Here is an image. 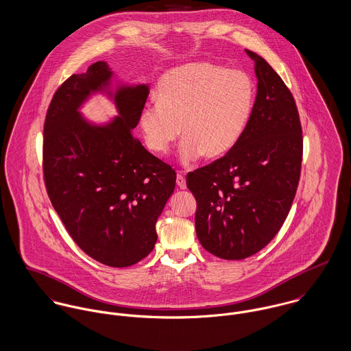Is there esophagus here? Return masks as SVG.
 Segmentation results:
<instances>
[{"instance_id":"1","label":"esophagus","mask_w":351,"mask_h":351,"mask_svg":"<svg viewBox=\"0 0 351 351\" xmlns=\"http://www.w3.org/2000/svg\"><path fill=\"white\" fill-rule=\"evenodd\" d=\"M176 183H178V186H179L182 190H184V189L187 187V184H186V178H184V175H183L182 172H178V175H176Z\"/></svg>"}]
</instances>
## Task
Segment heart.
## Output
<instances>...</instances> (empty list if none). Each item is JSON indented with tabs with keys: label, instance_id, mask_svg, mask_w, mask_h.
<instances>
[{
	"label": "heart",
	"instance_id": "1",
	"mask_svg": "<svg viewBox=\"0 0 351 351\" xmlns=\"http://www.w3.org/2000/svg\"><path fill=\"white\" fill-rule=\"evenodd\" d=\"M157 104L140 112L147 148L165 155L180 136L184 162L229 154L241 140L254 105V87L239 70L208 62L176 67L158 80Z\"/></svg>",
	"mask_w": 351,
	"mask_h": 351
}]
</instances>
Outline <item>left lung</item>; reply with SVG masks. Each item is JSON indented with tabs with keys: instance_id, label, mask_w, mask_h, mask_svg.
Masks as SVG:
<instances>
[{
	"instance_id": "8db88e82",
	"label": "left lung",
	"mask_w": 351,
	"mask_h": 351,
	"mask_svg": "<svg viewBox=\"0 0 351 351\" xmlns=\"http://www.w3.org/2000/svg\"><path fill=\"white\" fill-rule=\"evenodd\" d=\"M257 95L249 123L233 149L187 173L196 200L202 246L223 260H242L265 247L281 229L295 199L303 134L292 93L260 55Z\"/></svg>"
}]
</instances>
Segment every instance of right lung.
<instances>
[{"label":"right lung","instance_id":"add662e5","mask_svg":"<svg viewBox=\"0 0 351 351\" xmlns=\"http://www.w3.org/2000/svg\"><path fill=\"white\" fill-rule=\"evenodd\" d=\"M112 77L106 62L73 74L55 91L43 137V175L49 200L67 232L91 258L114 268L145 258L157 241V218L175 190V169L148 152L132 129L147 86L118 90L119 116L91 126L79 105Z\"/></svg>","mask_w":351,"mask_h":351}]
</instances>
